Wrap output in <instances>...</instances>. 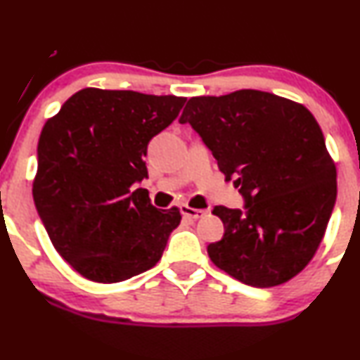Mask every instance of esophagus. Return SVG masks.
I'll list each match as a JSON object with an SVG mask.
<instances>
[{"mask_svg":"<svg viewBox=\"0 0 360 360\" xmlns=\"http://www.w3.org/2000/svg\"><path fill=\"white\" fill-rule=\"evenodd\" d=\"M181 213H183L186 218H189V219H199V218H202V216H206L207 211L196 210V207H189L188 205H184V206H181Z\"/></svg>","mask_w":360,"mask_h":360,"instance_id":"34e87169","label":"esophagus"}]
</instances>
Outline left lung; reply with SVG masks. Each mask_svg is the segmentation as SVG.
I'll list each match as a JSON object with an SVG mask.
<instances>
[{
	"instance_id": "obj_1",
	"label": "left lung",
	"mask_w": 360,
	"mask_h": 360,
	"mask_svg": "<svg viewBox=\"0 0 360 360\" xmlns=\"http://www.w3.org/2000/svg\"><path fill=\"white\" fill-rule=\"evenodd\" d=\"M181 124L199 134L245 199V210L214 206L224 235L207 246L216 266L258 288L300 274L314 258L337 198L335 164L322 129L300 103L238 90L193 97Z\"/></svg>"
}]
</instances>
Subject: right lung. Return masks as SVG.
Returning <instances> with one entry per match:
<instances>
[{
  "label": "right lung",
  "instance_id": "right-lung-1",
  "mask_svg": "<svg viewBox=\"0 0 360 360\" xmlns=\"http://www.w3.org/2000/svg\"><path fill=\"white\" fill-rule=\"evenodd\" d=\"M186 98L134 90L84 89L45 124L38 141L33 199L60 257L85 278L117 283L153 268L181 223L158 210L147 189L150 139Z\"/></svg>",
  "mask_w": 360,
  "mask_h": 360
}]
</instances>
